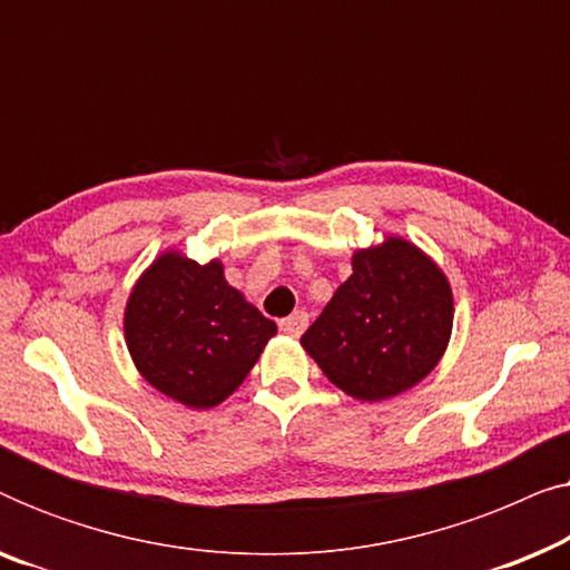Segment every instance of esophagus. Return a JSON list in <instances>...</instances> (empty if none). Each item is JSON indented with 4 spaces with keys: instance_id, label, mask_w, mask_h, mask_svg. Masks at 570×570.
I'll use <instances>...</instances> for the list:
<instances>
[{
    "instance_id": "esophagus-1",
    "label": "esophagus",
    "mask_w": 570,
    "mask_h": 570,
    "mask_svg": "<svg viewBox=\"0 0 570 570\" xmlns=\"http://www.w3.org/2000/svg\"><path fill=\"white\" fill-rule=\"evenodd\" d=\"M306 326H308L306 311H295V314H291L287 318H283V322H279V330H283L287 337H301Z\"/></svg>"
}]
</instances>
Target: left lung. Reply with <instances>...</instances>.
<instances>
[{
    "mask_svg": "<svg viewBox=\"0 0 570 570\" xmlns=\"http://www.w3.org/2000/svg\"><path fill=\"white\" fill-rule=\"evenodd\" d=\"M454 295L431 256L404 238L353 254V275L301 337L324 376L361 402L420 384L449 345Z\"/></svg>",
    "mask_w": 570,
    "mask_h": 570,
    "instance_id": "8db88e82",
    "label": "left lung"
}]
</instances>
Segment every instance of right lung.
Wrapping results in <instances>:
<instances>
[{
	"mask_svg": "<svg viewBox=\"0 0 570 570\" xmlns=\"http://www.w3.org/2000/svg\"><path fill=\"white\" fill-rule=\"evenodd\" d=\"M277 324L225 283L223 264L166 252L137 279L124 334L137 371L160 394L194 410L244 384Z\"/></svg>",
	"mask_w": 570,
	"mask_h": 570,
	"instance_id": "right-lung-1",
	"label": "right lung"
}]
</instances>
